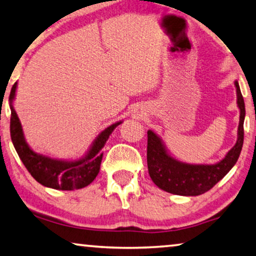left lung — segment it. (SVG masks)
<instances>
[{
  "label": "left lung",
  "instance_id": "8db88e82",
  "mask_svg": "<svg viewBox=\"0 0 256 256\" xmlns=\"http://www.w3.org/2000/svg\"><path fill=\"white\" fill-rule=\"evenodd\" d=\"M239 108L237 141L226 155L216 164H189L176 160L166 148L162 138L148 130L147 163L149 176L158 188L180 196H198L212 189L226 176L240 155L244 142L245 102L238 80H234Z\"/></svg>",
  "mask_w": 256,
  "mask_h": 256
}]
</instances>
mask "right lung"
<instances>
[{
  "instance_id": "right-lung-1",
  "label": "right lung",
  "mask_w": 256,
  "mask_h": 256,
  "mask_svg": "<svg viewBox=\"0 0 256 256\" xmlns=\"http://www.w3.org/2000/svg\"><path fill=\"white\" fill-rule=\"evenodd\" d=\"M17 86L18 83L16 82L9 96L11 109L10 134L16 152L30 176L42 186L56 190L82 189L90 184L100 171L102 148L109 139V136L120 124L123 123V120L116 122L101 131L84 156L77 160L52 158L36 152L27 144L22 125L14 107Z\"/></svg>"
}]
</instances>
